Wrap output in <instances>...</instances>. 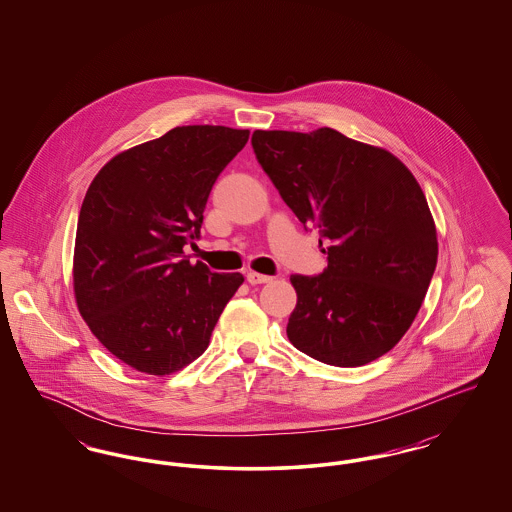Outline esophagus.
I'll use <instances>...</instances> for the list:
<instances>
[{"instance_id":"esophagus-1","label":"esophagus","mask_w":512,"mask_h":512,"mask_svg":"<svg viewBox=\"0 0 512 512\" xmlns=\"http://www.w3.org/2000/svg\"><path fill=\"white\" fill-rule=\"evenodd\" d=\"M272 278L270 276H267V274H259V272H253V270H249L247 272V282L249 284H267V282H270Z\"/></svg>"}]
</instances>
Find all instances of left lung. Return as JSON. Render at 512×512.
I'll return each mask as SVG.
<instances>
[{"label":"left lung","instance_id":"left-lung-1","mask_svg":"<svg viewBox=\"0 0 512 512\" xmlns=\"http://www.w3.org/2000/svg\"><path fill=\"white\" fill-rule=\"evenodd\" d=\"M251 146L305 230L328 244V267L293 274L288 338L332 366L388 353L413 324L438 263L436 226L411 171L390 151L332 128L255 130Z\"/></svg>","mask_w":512,"mask_h":512}]
</instances>
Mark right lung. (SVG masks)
Listing matches in <instances>:
<instances>
[{"instance_id": "1", "label": "right lung", "mask_w": 512, "mask_h": 512, "mask_svg": "<svg viewBox=\"0 0 512 512\" xmlns=\"http://www.w3.org/2000/svg\"><path fill=\"white\" fill-rule=\"evenodd\" d=\"M249 130L176 126L113 157L90 184L76 228L74 295L92 334L122 363L155 376L209 345L240 272L192 265L203 211Z\"/></svg>"}]
</instances>
